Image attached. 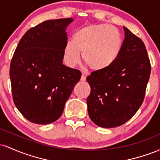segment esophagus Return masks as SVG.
Wrapping results in <instances>:
<instances>
[{
    "label": "esophagus",
    "mask_w": 160,
    "mask_h": 160,
    "mask_svg": "<svg viewBox=\"0 0 160 160\" xmlns=\"http://www.w3.org/2000/svg\"><path fill=\"white\" fill-rule=\"evenodd\" d=\"M86 74H82L81 78H80V80H81V81H86Z\"/></svg>",
    "instance_id": "obj_1"
}]
</instances>
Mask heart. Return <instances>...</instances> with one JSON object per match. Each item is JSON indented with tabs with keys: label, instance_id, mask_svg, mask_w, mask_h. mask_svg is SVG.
<instances>
[{
	"label": "heart",
	"instance_id": "b5f03b06",
	"mask_svg": "<svg viewBox=\"0 0 160 160\" xmlns=\"http://www.w3.org/2000/svg\"><path fill=\"white\" fill-rule=\"evenodd\" d=\"M122 47V37L117 28L107 24H90L74 33L72 42L66 44L64 58L71 67L78 65L80 53L92 70L101 71L114 63Z\"/></svg>",
	"mask_w": 160,
	"mask_h": 160
}]
</instances>
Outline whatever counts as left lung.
<instances>
[{
  "instance_id": "1",
  "label": "left lung",
  "mask_w": 160,
  "mask_h": 160,
  "mask_svg": "<svg viewBox=\"0 0 160 160\" xmlns=\"http://www.w3.org/2000/svg\"><path fill=\"white\" fill-rule=\"evenodd\" d=\"M125 38L114 63L93 71L86 78L91 87L87 109L91 120L103 128L124 124L135 115L144 98L150 63L144 43L123 26Z\"/></svg>"
}]
</instances>
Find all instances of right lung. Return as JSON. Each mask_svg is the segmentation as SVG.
Wrapping results in <instances>:
<instances>
[{
  "label": "right lung",
  "mask_w": 160,
  "mask_h": 160,
  "mask_svg": "<svg viewBox=\"0 0 160 160\" xmlns=\"http://www.w3.org/2000/svg\"><path fill=\"white\" fill-rule=\"evenodd\" d=\"M71 18L47 20L29 29L16 47L10 68L12 98L28 120L52 123L81 78L62 64Z\"/></svg>",
  "instance_id": "add662e5"
}]
</instances>
